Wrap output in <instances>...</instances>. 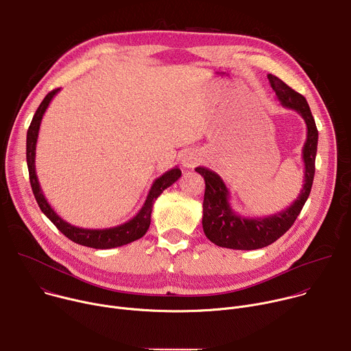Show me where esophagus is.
Listing matches in <instances>:
<instances>
[{
	"mask_svg": "<svg viewBox=\"0 0 351 351\" xmlns=\"http://www.w3.org/2000/svg\"><path fill=\"white\" fill-rule=\"evenodd\" d=\"M180 161H182V167H183L184 169H193V168H195V167L198 165L199 157H198L195 153L187 152V153L183 154V157H182Z\"/></svg>",
	"mask_w": 351,
	"mask_h": 351,
	"instance_id": "34e87169",
	"label": "esophagus"
}]
</instances>
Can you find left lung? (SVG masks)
<instances>
[{"label":"left lung","mask_w":351,"mask_h":351,"mask_svg":"<svg viewBox=\"0 0 351 351\" xmlns=\"http://www.w3.org/2000/svg\"><path fill=\"white\" fill-rule=\"evenodd\" d=\"M268 80L280 106L294 110L306 122L307 138L303 147L304 184L293 204L280 213L263 218H245L233 211L229 203V190L221 176L208 168L197 167L195 172L206 180L203 229L206 236L219 247L257 250L272 244L291 228L298 214L302 213L313 187L318 130L307 99L271 73L268 75Z\"/></svg>","instance_id":"obj_1"}]
</instances>
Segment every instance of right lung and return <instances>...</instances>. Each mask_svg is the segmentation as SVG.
Listing matches in <instances>:
<instances>
[{
	"label": "right lung",
	"mask_w": 351,
	"mask_h": 351,
	"mask_svg": "<svg viewBox=\"0 0 351 351\" xmlns=\"http://www.w3.org/2000/svg\"><path fill=\"white\" fill-rule=\"evenodd\" d=\"M61 88H56L53 91H49L44 99L41 101L40 107L37 108L32 123L27 129V137H26V161H27V169H29V178H30V184L33 194L36 197V202L43 211V214L51 221L58 230H61L68 239L72 241L91 247V248H99V250H106V248H115L121 247L125 244H129L145 234V232L149 228V222H152V213H153V206L154 202L158 198V195L172 186L180 176L182 172L178 167L167 171L164 175H161L158 179L154 180L152 189H149L145 202L141 207V210L128 222L114 226V228H106V229H86V228H77L75 225H71L69 222L64 221L54 210L53 207L48 204L45 199V195L41 191L37 175H36V144H37V137H38V130H40V123L43 119L44 112L47 111L51 99L56 97V94Z\"/></svg>",
	"instance_id": "add662e5"
}]
</instances>
